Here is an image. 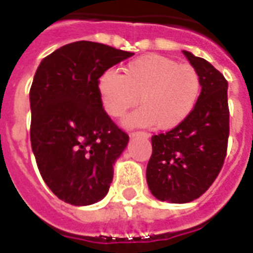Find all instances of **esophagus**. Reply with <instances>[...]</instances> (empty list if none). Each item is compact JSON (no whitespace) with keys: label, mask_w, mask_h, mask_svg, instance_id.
Listing matches in <instances>:
<instances>
[{"label":"esophagus","mask_w":253,"mask_h":253,"mask_svg":"<svg viewBox=\"0 0 253 253\" xmlns=\"http://www.w3.org/2000/svg\"><path fill=\"white\" fill-rule=\"evenodd\" d=\"M130 136H145V138H149V132L146 131H132L130 134Z\"/></svg>","instance_id":"34e87169"}]
</instances>
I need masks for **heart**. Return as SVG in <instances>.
<instances>
[{"label": "heart", "mask_w": 253, "mask_h": 253, "mask_svg": "<svg viewBox=\"0 0 253 253\" xmlns=\"http://www.w3.org/2000/svg\"><path fill=\"white\" fill-rule=\"evenodd\" d=\"M123 72L106 71L99 78L98 91L103 110L114 119L125 117L139 100L142 108L127 119L128 126L154 125L157 130H170L189 117L200 96L197 69L166 56L136 57Z\"/></svg>", "instance_id": "b5f03b06"}]
</instances>
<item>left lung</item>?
Masks as SVG:
<instances>
[{
  "instance_id": "1",
  "label": "left lung",
  "mask_w": 253,
  "mask_h": 253,
  "mask_svg": "<svg viewBox=\"0 0 253 253\" xmlns=\"http://www.w3.org/2000/svg\"><path fill=\"white\" fill-rule=\"evenodd\" d=\"M201 79L193 111L178 126L151 136L146 179L153 196L190 203L214 182L226 157L229 136L228 82L209 61L184 50Z\"/></svg>"
}]
</instances>
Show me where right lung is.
Listing matches in <instances>:
<instances>
[{"label":"right lung","mask_w":253,"mask_h":253,"mask_svg":"<svg viewBox=\"0 0 253 253\" xmlns=\"http://www.w3.org/2000/svg\"><path fill=\"white\" fill-rule=\"evenodd\" d=\"M134 53L75 41L42 59L31 96V145L52 193L71 205H91L107 194L114 162L128 135L103 110L98 82Z\"/></svg>","instance_id":"obj_1"}]
</instances>
